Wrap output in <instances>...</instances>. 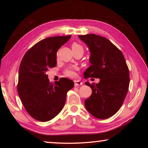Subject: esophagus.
<instances>
[{
	"mask_svg": "<svg viewBox=\"0 0 148 148\" xmlns=\"http://www.w3.org/2000/svg\"><path fill=\"white\" fill-rule=\"evenodd\" d=\"M83 85V82H82L80 80H74V86H79Z\"/></svg>",
	"mask_w": 148,
	"mask_h": 148,
	"instance_id": "obj_1",
	"label": "esophagus"
}]
</instances>
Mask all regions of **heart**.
<instances>
[{"label": "heart", "instance_id": "1", "mask_svg": "<svg viewBox=\"0 0 148 148\" xmlns=\"http://www.w3.org/2000/svg\"><path fill=\"white\" fill-rule=\"evenodd\" d=\"M83 49V47H82L79 44L77 43H73L72 45V49L75 50V49ZM76 68H69L65 70L64 71V74L65 76L73 77L76 76V73H75V71H76Z\"/></svg>", "mask_w": 148, "mask_h": 148}]
</instances>
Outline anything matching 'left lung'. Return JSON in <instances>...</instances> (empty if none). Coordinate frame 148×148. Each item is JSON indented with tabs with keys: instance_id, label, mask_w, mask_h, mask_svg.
<instances>
[{
	"instance_id": "left-lung-1",
	"label": "left lung",
	"mask_w": 148,
	"mask_h": 148,
	"mask_svg": "<svg viewBox=\"0 0 148 148\" xmlns=\"http://www.w3.org/2000/svg\"><path fill=\"white\" fill-rule=\"evenodd\" d=\"M88 46L91 66L84 77L99 78L98 84L86 82L92 94L85 101L90 114L98 119H107L120 109L129 86V71L122 52L106 38L94 34L79 35Z\"/></svg>"
}]
</instances>
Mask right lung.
Wrapping results in <instances>:
<instances>
[{"mask_svg": "<svg viewBox=\"0 0 148 148\" xmlns=\"http://www.w3.org/2000/svg\"><path fill=\"white\" fill-rule=\"evenodd\" d=\"M71 35L42 40L25 54L19 70L17 92L28 114L40 121H47L63 108L66 93L74 87L72 80L62 77L49 82L47 72L57 64V51Z\"/></svg>", "mask_w": 148, "mask_h": 148, "instance_id": "right-lung-1", "label": "right lung"}]
</instances>
